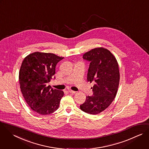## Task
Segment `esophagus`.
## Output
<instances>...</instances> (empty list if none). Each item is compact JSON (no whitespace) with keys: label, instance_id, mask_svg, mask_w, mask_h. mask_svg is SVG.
Returning a JSON list of instances; mask_svg holds the SVG:
<instances>
[{"label":"esophagus","instance_id":"esophagus-1","mask_svg":"<svg viewBox=\"0 0 149 149\" xmlns=\"http://www.w3.org/2000/svg\"><path fill=\"white\" fill-rule=\"evenodd\" d=\"M69 92L70 93H72V94H74V93H76V91H73V90H69Z\"/></svg>","mask_w":149,"mask_h":149}]
</instances>
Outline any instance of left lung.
<instances>
[{"mask_svg":"<svg viewBox=\"0 0 149 149\" xmlns=\"http://www.w3.org/2000/svg\"><path fill=\"white\" fill-rule=\"evenodd\" d=\"M83 59L90 62L87 81L95 83L93 94L87 96L80 109L95 115L105 110L114 100L119 83L118 62L111 52L104 48L91 49L83 55Z\"/></svg>","mask_w":149,"mask_h":149,"instance_id":"1","label":"left lung"}]
</instances>
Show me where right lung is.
I'll list each match as a JSON object with an SVG mask.
<instances>
[{
    "instance_id": "obj_1",
    "label": "right lung",
    "mask_w": 149,
    "mask_h": 149,
    "mask_svg": "<svg viewBox=\"0 0 149 149\" xmlns=\"http://www.w3.org/2000/svg\"><path fill=\"white\" fill-rule=\"evenodd\" d=\"M63 59L54 54L36 52L22 62L19 72L22 94L29 107L40 115L57 110L64 95L63 91L48 86L55 74L57 63Z\"/></svg>"
}]
</instances>
